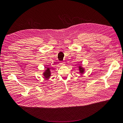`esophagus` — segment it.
Masks as SVG:
<instances>
[{"label":"esophagus","mask_w":123,"mask_h":123,"mask_svg":"<svg viewBox=\"0 0 123 123\" xmlns=\"http://www.w3.org/2000/svg\"><path fill=\"white\" fill-rule=\"evenodd\" d=\"M60 65L61 66H64V65H65V62H60Z\"/></svg>","instance_id":"esophagus-1"}]
</instances>
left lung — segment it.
I'll return each instance as SVG.
<instances>
[{
  "label": "left lung",
  "mask_w": 123,
  "mask_h": 123,
  "mask_svg": "<svg viewBox=\"0 0 123 123\" xmlns=\"http://www.w3.org/2000/svg\"><path fill=\"white\" fill-rule=\"evenodd\" d=\"M79 72L80 74H83L85 72V69L83 68V67H82L81 65L79 66Z\"/></svg>",
  "instance_id": "left-lung-1"
}]
</instances>
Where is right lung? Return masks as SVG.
<instances>
[{
  "instance_id": "obj_1",
  "label": "right lung",
  "mask_w": 123,
  "mask_h": 123,
  "mask_svg": "<svg viewBox=\"0 0 123 123\" xmlns=\"http://www.w3.org/2000/svg\"><path fill=\"white\" fill-rule=\"evenodd\" d=\"M51 72L50 71V68L48 67H46V69L44 70V71L43 72V75L44 76V77L46 79H49L51 75Z\"/></svg>"
}]
</instances>
